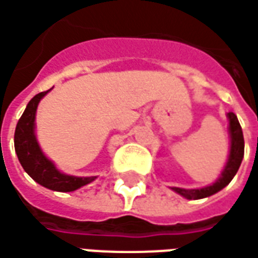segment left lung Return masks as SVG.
<instances>
[{
    "label": "left lung",
    "instance_id": "obj_1",
    "mask_svg": "<svg viewBox=\"0 0 258 258\" xmlns=\"http://www.w3.org/2000/svg\"><path fill=\"white\" fill-rule=\"evenodd\" d=\"M229 118V133H230V154L229 159L226 162L225 169L222 175L219 176V179L212 183L210 186L201 189H183V188H172L176 194L180 196L186 198V199H203L217 194L219 190L227 186L230 183V180L234 178V175L237 173L241 164V159L244 157V138H243V131L240 127V122L234 113H227Z\"/></svg>",
    "mask_w": 258,
    "mask_h": 258
}]
</instances>
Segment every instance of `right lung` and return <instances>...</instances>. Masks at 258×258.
<instances>
[{"instance_id": "obj_1", "label": "right lung", "mask_w": 258, "mask_h": 258, "mask_svg": "<svg viewBox=\"0 0 258 258\" xmlns=\"http://www.w3.org/2000/svg\"><path fill=\"white\" fill-rule=\"evenodd\" d=\"M48 92L49 90L42 92L32 97L28 103L24 114L21 115L14 136L15 152L18 155L22 168L35 182H38L39 185L50 190L72 192L93 182L96 176L80 178V176L62 173L60 171H57L53 162L49 161L42 152L35 137V115L39 101L43 99L45 94H48Z\"/></svg>"}]
</instances>
